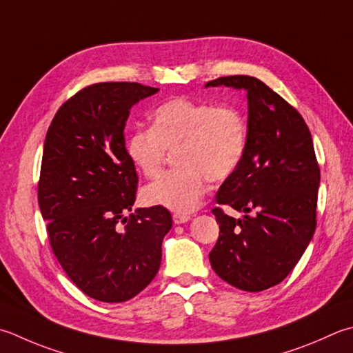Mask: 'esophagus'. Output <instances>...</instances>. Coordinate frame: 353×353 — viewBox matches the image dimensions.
I'll return each instance as SVG.
<instances>
[{
    "mask_svg": "<svg viewBox=\"0 0 353 353\" xmlns=\"http://www.w3.org/2000/svg\"><path fill=\"white\" fill-rule=\"evenodd\" d=\"M172 220H174L176 225H182V223L190 222L191 217L188 216V214H177V212H176L174 216H172Z\"/></svg>",
    "mask_w": 353,
    "mask_h": 353,
    "instance_id": "34e87169",
    "label": "esophagus"
}]
</instances>
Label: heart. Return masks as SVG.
I'll return each instance as SVG.
<instances>
[{"instance_id":"1","label":"heart","mask_w":353,"mask_h":353,"mask_svg":"<svg viewBox=\"0 0 353 353\" xmlns=\"http://www.w3.org/2000/svg\"><path fill=\"white\" fill-rule=\"evenodd\" d=\"M246 145L248 125L239 110L172 98L151 114V128L128 134L125 153L131 165L151 179L162 170L167 151H176L177 170L145 186L142 200L186 214L200 205L206 179L222 182L239 168Z\"/></svg>"}]
</instances>
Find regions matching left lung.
<instances>
[{"label": "left lung", "instance_id": "1", "mask_svg": "<svg viewBox=\"0 0 353 353\" xmlns=\"http://www.w3.org/2000/svg\"><path fill=\"white\" fill-rule=\"evenodd\" d=\"M222 85L246 92L248 145L216 200L243 216L212 210L220 234L210 261L231 286L260 292L285 280L312 240L320 168L305 119L280 94L245 74L205 84Z\"/></svg>", "mask_w": 353, "mask_h": 353}]
</instances>
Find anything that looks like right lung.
<instances>
[{
    "mask_svg": "<svg viewBox=\"0 0 353 353\" xmlns=\"http://www.w3.org/2000/svg\"><path fill=\"white\" fill-rule=\"evenodd\" d=\"M159 88L101 82L81 90L48 127L38 203L53 254L76 286L103 303H122L147 288L161 268L172 226L162 206L137 208V174L125 153V122Z\"/></svg>",
    "mask_w": 353,
    "mask_h": 353,
    "instance_id": "1",
    "label": "right lung"
}]
</instances>
